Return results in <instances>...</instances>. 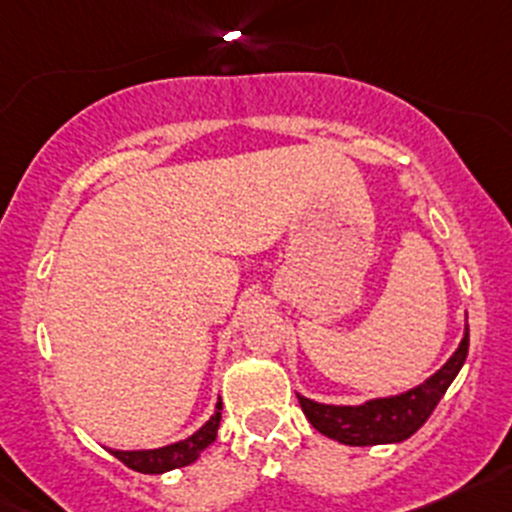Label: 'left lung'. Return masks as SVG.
<instances>
[{
    "instance_id": "obj_1",
    "label": "left lung",
    "mask_w": 512,
    "mask_h": 512,
    "mask_svg": "<svg viewBox=\"0 0 512 512\" xmlns=\"http://www.w3.org/2000/svg\"><path fill=\"white\" fill-rule=\"evenodd\" d=\"M466 352H469V328L459 342L457 352L437 374H432L425 384L415 386L408 393L391 398H376L364 406H323V403L308 401L296 393L301 411L306 413L308 423L325 437L352 447L389 445V442H403L415 430L423 428L425 420L435 411L440 398L445 396L454 376L462 369Z\"/></svg>"
}]
</instances>
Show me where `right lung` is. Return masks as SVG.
Masks as SVG:
<instances>
[{"label":"right lung","mask_w":512,"mask_h":512,"mask_svg":"<svg viewBox=\"0 0 512 512\" xmlns=\"http://www.w3.org/2000/svg\"><path fill=\"white\" fill-rule=\"evenodd\" d=\"M221 408L223 403L218 401L216 413L211 415L209 423L201 430H196L192 437L182 442H174V445L160 447V449H143V452H119V449H111L119 462H123L128 469L140 471V474H162V471L179 469V466H187L199 459V454L216 440L218 425H221Z\"/></svg>","instance_id":"add662e5"}]
</instances>
